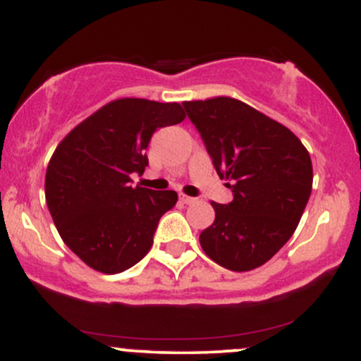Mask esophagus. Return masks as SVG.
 <instances>
[{
  "label": "esophagus",
  "instance_id": "esophagus-1",
  "mask_svg": "<svg viewBox=\"0 0 361 361\" xmlns=\"http://www.w3.org/2000/svg\"><path fill=\"white\" fill-rule=\"evenodd\" d=\"M180 200H181V204L190 205V204H195V202H197V198L188 197V195H183V193H181V195H180Z\"/></svg>",
  "mask_w": 361,
  "mask_h": 361
}]
</instances>
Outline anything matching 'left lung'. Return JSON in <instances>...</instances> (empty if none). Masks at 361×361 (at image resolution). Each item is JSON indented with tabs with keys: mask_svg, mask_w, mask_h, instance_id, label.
<instances>
[{
	"mask_svg": "<svg viewBox=\"0 0 361 361\" xmlns=\"http://www.w3.org/2000/svg\"><path fill=\"white\" fill-rule=\"evenodd\" d=\"M233 202H212L215 221L202 231L205 255L233 271L267 263L292 238L312 190V163L287 127L246 103L219 97L185 102Z\"/></svg>",
	"mask_w": 361,
	"mask_h": 361,
	"instance_id": "8db88e82",
	"label": "left lung"
}]
</instances>
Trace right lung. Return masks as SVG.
<instances>
[{"label": "right lung", "instance_id": "obj_1", "mask_svg": "<svg viewBox=\"0 0 361 361\" xmlns=\"http://www.w3.org/2000/svg\"><path fill=\"white\" fill-rule=\"evenodd\" d=\"M185 118L178 103L120 98L74 127L51 157L45 200L62 241L88 267L126 271L152 246L159 219L175 207L173 190L132 186L149 164L146 149L161 127Z\"/></svg>", "mask_w": 361, "mask_h": 361}]
</instances>
